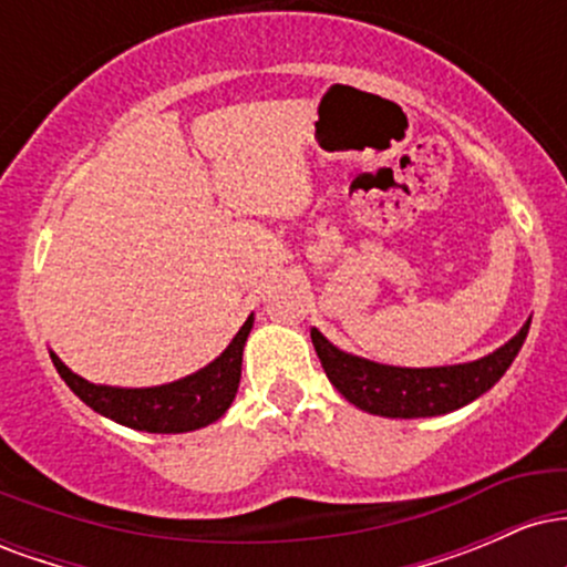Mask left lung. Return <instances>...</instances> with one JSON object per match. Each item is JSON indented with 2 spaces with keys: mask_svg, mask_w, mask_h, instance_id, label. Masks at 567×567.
<instances>
[{
  "mask_svg": "<svg viewBox=\"0 0 567 567\" xmlns=\"http://www.w3.org/2000/svg\"><path fill=\"white\" fill-rule=\"evenodd\" d=\"M530 317L504 347L472 362L440 368H400L365 360L338 349L320 330L311 328V343L333 386L354 408L383 419H432L470 405L501 381L523 349Z\"/></svg>",
  "mask_w": 567,
  "mask_h": 567,
  "instance_id": "obj_1",
  "label": "left lung"
}]
</instances>
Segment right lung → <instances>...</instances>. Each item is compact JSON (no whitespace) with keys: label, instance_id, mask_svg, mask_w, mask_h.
I'll list each match as a JSON object with an SVG mask.
<instances>
[{"label":"right lung","instance_id":"add662e5","mask_svg":"<svg viewBox=\"0 0 567 567\" xmlns=\"http://www.w3.org/2000/svg\"><path fill=\"white\" fill-rule=\"evenodd\" d=\"M256 317H247L237 336L231 338L213 362L188 373L184 379L159 383V386H109L76 375L55 351L50 360L66 386L87 408L106 415L116 424L138 429L148 434H184L194 429L216 424L231 408L243 375V351Z\"/></svg>","mask_w":567,"mask_h":567}]
</instances>
